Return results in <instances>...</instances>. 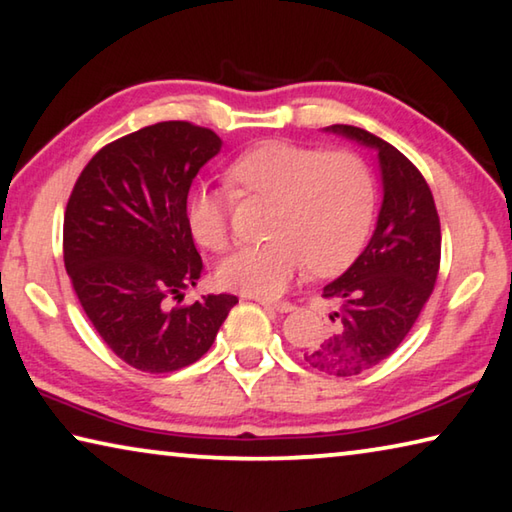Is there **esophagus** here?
<instances>
[{
	"mask_svg": "<svg viewBox=\"0 0 512 512\" xmlns=\"http://www.w3.org/2000/svg\"><path fill=\"white\" fill-rule=\"evenodd\" d=\"M257 302H259V305H262V307H266V309L280 311V314H287V311L293 309L291 302H273V300H266V298H257Z\"/></svg>",
	"mask_w": 512,
	"mask_h": 512,
	"instance_id": "1",
	"label": "esophagus"
}]
</instances>
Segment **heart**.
Listing matches in <instances>:
<instances>
[{
  "instance_id": "heart-1",
  "label": "heart",
  "mask_w": 512,
  "mask_h": 512,
  "mask_svg": "<svg viewBox=\"0 0 512 512\" xmlns=\"http://www.w3.org/2000/svg\"><path fill=\"white\" fill-rule=\"evenodd\" d=\"M241 196L273 203L264 244L225 257L216 277L225 289L277 298L309 266L327 275L348 266L370 235L377 187L368 162L352 151H323L291 142H262L228 169ZM194 239L221 253L230 244V196L198 187L189 196Z\"/></svg>"
}]
</instances>
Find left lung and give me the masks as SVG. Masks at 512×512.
<instances>
[{
    "label": "left lung",
    "instance_id": "8db88e82",
    "mask_svg": "<svg viewBox=\"0 0 512 512\" xmlns=\"http://www.w3.org/2000/svg\"><path fill=\"white\" fill-rule=\"evenodd\" d=\"M327 131L375 149L384 187L368 246L323 289L339 305L332 332L305 352L318 372L354 377L391 357L427 305L440 268V219L427 180L395 146L357 126Z\"/></svg>",
    "mask_w": 512,
    "mask_h": 512
}]
</instances>
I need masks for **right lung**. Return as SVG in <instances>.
<instances>
[{
    "mask_svg": "<svg viewBox=\"0 0 512 512\" xmlns=\"http://www.w3.org/2000/svg\"><path fill=\"white\" fill-rule=\"evenodd\" d=\"M219 151L210 128L160 121L103 146L67 201L63 257L81 307L121 361L151 375L201 359L239 302L173 305L203 273L187 194Z\"/></svg>",
    "mask_w": 512,
    "mask_h": 512,
    "instance_id": "add662e5",
    "label": "right lung"
}]
</instances>
